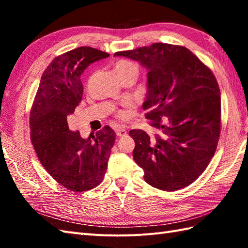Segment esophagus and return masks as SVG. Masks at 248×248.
Segmentation results:
<instances>
[{"instance_id":"obj_1","label":"esophagus","mask_w":248,"mask_h":248,"mask_svg":"<svg viewBox=\"0 0 248 248\" xmlns=\"http://www.w3.org/2000/svg\"><path fill=\"white\" fill-rule=\"evenodd\" d=\"M115 132H116V135L119 136V138H123V136H125V135H127V130H125L124 128H123V127H118V128H116Z\"/></svg>"}]
</instances>
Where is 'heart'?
Here are the masks:
<instances>
[{
	"label": "heart",
	"mask_w": 248,
	"mask_h": 248,
	"mask_svg": "<svg viewBox=\"0 0 248 248\" xmlns=\"http://www.w3.org/2000/svg\"><path fill=\"white\" fill-rule=\"evenodd\" d=\"M131 69H138V67H136L134 62L125 61V60L118 61L115 65V71H116V73H117V76L120 75V73L125 72V71L131 70Z\"/></svg>",
	"instance_id": "1"
}]
</instances>
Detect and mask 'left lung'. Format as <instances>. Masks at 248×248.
Here are the masks:
<instances>
[{"mask_svg":"<svg viewBox=\"0 0 248 248\" xmlns=\"http://www.w3.org/2000/svg\"><path fill=\"white\" fill-rule=\"evenodd\" d=\"M140 62L147 73L146 118L157 130H131L133 157L145 181L162 191L193 183L209 165L220 134V91L212 71L186 46L152 44L114 56Z\"/></svg>","mask_w":248,"mask_h":248,"instance_id":"obj_1","label":"left lung"}]
</instances>
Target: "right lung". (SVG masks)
Returning <instances> with one entry per match:
<instances>
[{"instance_id": "right-lung-1", "label": "right lung", "mask_w": 248, "mask_h": 248, "mask_svg": "<svg viewBox=\"0 0 248 248\" xmlns=\"http://www.w3.org/2000/svg\"><path fill=\"white\" fill-rule=\"evenodd\" d=\"M108 56L91 46L56 56L41 76L31 108V140L41 165L73 192L88 191L102 182L115 143L116 134L108 125L85 140L67 123L83 97L81 75Z\"/></svg>"}]
</instances>
